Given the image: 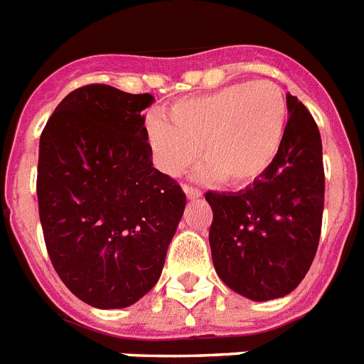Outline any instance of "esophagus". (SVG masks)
Listing matches in <instances>:
<instances>
[{
    "label": "esophagus",
    "mask_w": 364,
    "mask_h": 364,
    "mask_svg": "<svg viewBox=\"0 0 364 364\" xmlns=\"http://www.w3.org/2000/svg\"><path fill=\"white\" fill-rule=\"evenodd\" d=\"M183 191H185V194H187L188 200H196L202 196V193H200L198 188L194 187H188V185H183Z\"/></svg>",
    "instance_id": "1"
}]
</instances>
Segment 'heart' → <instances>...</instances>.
<instances>
[{"label": "heart", "instance_id": "b5f03b06", "mask_svg": "<svg viewBox=\"0 0 364 364\" xmlns=\"http://www.w3.org/2000/svg\"><path fill=\"white\" fill-rule=\"evenodd\" d=\"M287 102L272 81L234 82L213 92L177 100L168 119L153 113L145 136L160 170L181 176L198 156L202 176H219L228 185L260 177L282 149Z\"/></svg>", "mask_w": 364, "mask_h": 364}]
</instances>
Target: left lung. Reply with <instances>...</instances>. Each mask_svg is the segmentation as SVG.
<instances>
[{
  "label": "left lung",
  "mask_w": 364,
  "mask_h": 364,
  "mask_svg": "<svg viewBox=\"0 0 364 364\" xmlns=\"http://www.w3.org/2000/svg\"><path fill=\"white\" fill-rule=\"evenodd\" d=\"M289 121L272 166L238 193H205L213 210L211 259L234 293L255 302L293 293L310 270L325 204L321 136L287 94Z\"/></svg>",
  "instance_id": "obj_1"
}]
</instances>
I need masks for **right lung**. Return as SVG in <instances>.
I'll list each match as a JSON object with an SVG mask.
<instances>
[{"instance_id": "add662e5", "label": "right lung", "mask_w": 364, "mask_h": 364, "mask_svg": "<svg viewBox=\"0 0 364 364\" xmlns=\"http://www.w3.org/2000/svg\"><path fill=\"white\" fill-rule=\"evenodd\" d=\"M151 94L70 92L39 139L37 202L54 270L77 299L128 308L156 285L187 196L153 166Z\"/></svg>"}]
</instances>
